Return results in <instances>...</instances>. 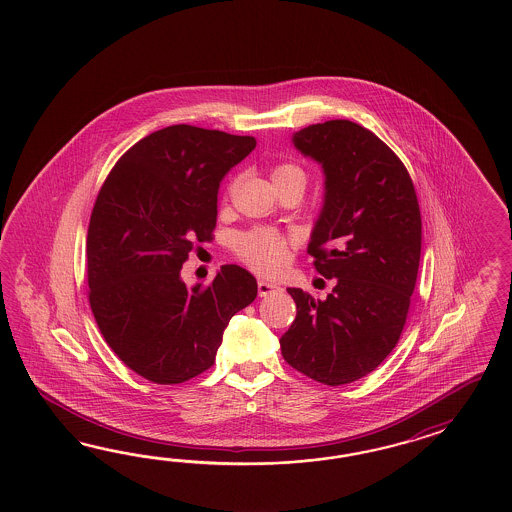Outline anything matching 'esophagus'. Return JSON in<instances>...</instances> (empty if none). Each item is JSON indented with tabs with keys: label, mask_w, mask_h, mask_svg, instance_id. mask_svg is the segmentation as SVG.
I'll return each instance as SVG.
<instances>
[{
	"label": "esophagus",
	"mask_w": 512,
	"mask_h": 512,
	"mask_svg": "<svg viewBox=\"0 0 512 512\" xmlns=\"http://www.w3.org/2000/svg\"><path fill=\"white\" fill-rule=\"evenodd\" d=\"M257 289H259V296H268L270 293H274V291H281V287H279V285H276V283H270V281H264V279H259Z\"/></svg>",
	"instance_id": "34e87169"
}]
</instances>
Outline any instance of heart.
Returning a JSON list of instances; mask_svg holds the SVG:
<instances>
[{
    "label": "heart",
    "mask_w": 512,
    "mask_h": 512,
    "mask_svg": "<svg viewBox=\"0 0 512 512\" xmlns=\"http://www.w3.org/2000/svg\"><path fill=\"white\" fill-rule=\"evenodd\" d=\"M274 186L291 182V180H302L304 182V171L295 163H278L270 171ZM291 238L268 229V227H255L246 233H240L234 238L233 249L236 257L244 264H248L251 270L259 274H278L283 266L291 259Z\"/></svg>",
    "instance_id": "b5f03b06"
}]
</instances>
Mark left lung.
<instances>
[{"label": "left lung", "instance_id": "8db88e82", "mask_svg": "<svg viewBox=\"0 0 512 512\" xmlns=\"http://www.w3.org/2000/svg\"><path fill=\"white\" fill-rule=\"evenodd\" d=\"M293 142L325 169L308 253L334 289L326 300L287 289L296 319L279 345L296 372L338 387L373 372L402 336L419 274V199L402 159L362 125H308Z\"/></svg>", "mask_w": 512, "mask_h": 512}]
</instances>
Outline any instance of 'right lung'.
<instances>
[{
  "mask_svg": "<svg viewBox=\"0 0 512 512\" xmlns=\"http://www.w3.org/2000/svg\"><path fill=\"white\" fill-rule=\"evenodd\" d=\"M255 144L171 125L133 144L99 189L86 240L90 308L110 349L152 383L212 368L231 317L257 296L236 264L193 289L180 278L197 242L214 238L219 182Z\"/></svg>",
  "mask_w": 512,
  "mask_h": 512,
  "instance_id": "right-lung-1",
  "label": "right lung"
}]
</instances>
